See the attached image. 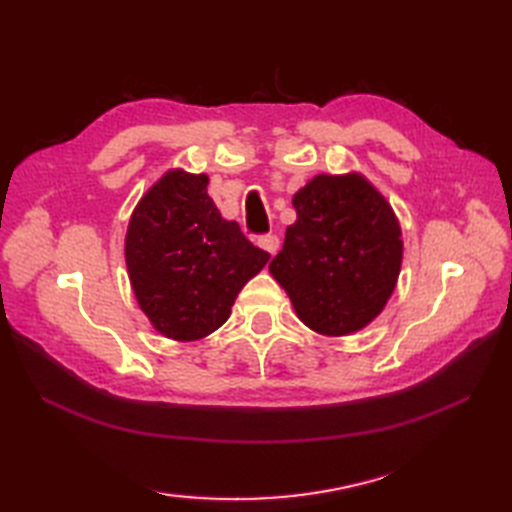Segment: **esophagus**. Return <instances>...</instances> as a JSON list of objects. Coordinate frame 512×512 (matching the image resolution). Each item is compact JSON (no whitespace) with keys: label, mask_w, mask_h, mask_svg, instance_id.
Masks as SVG:
<instances>
[{"label":"esophagus","mask_w":512,"mask_h":512,"mask_svg":"<svg viewBox=\"0 0 512 512\" xmlns=\"http://www.w3.org/2000/svg\"><path fill=\"white\" fill-rule=\"evenodd\" d=\"M259 246H262L264 250H268L270 255H275L279 250V237L275 233H268V235H262L259 237Z\"/></svg>","instance_id":"obj_1"}]
</instances>
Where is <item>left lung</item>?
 <instances>
[{"mask_svg": "<svg viewBox=\"0 0 512 512\" xmlns=\"http://www.w3.org/2000/svg\"><path fill=\"white\" fill-rule=\"evenodd\" d=\"M292 204L297 222L286 228L270 273L308 328L330 336L365 328L400 273L394 211L361 176H317Z\"/></svg>", "mask_w": 512, "mask_h": 512, "instance_id": "obj_1", "label": "left lung"}]
</instances>
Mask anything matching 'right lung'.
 Returning a JSON list of instances; mask_svg holds the SVG:
<instances>
[{
    "mask_svg": "<svg viewBox=\"0 0 512 512\" xmlns=\"http://www.w3.org/2000/svg\"><path fill=\"white\" fill-rule=\"evenodd\" d=\"M206 176L171 171L147 191L125 239L129 279L140 308L169 339L195 341L231 314L237 292L270 253L222 220Z\"/></svg>",
    "mask_w": 512,
    "mask_h": 512,
    "instance_id": "add662e5",
    "label": "right lung"
}]
</instances>
